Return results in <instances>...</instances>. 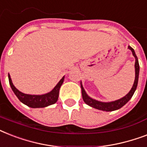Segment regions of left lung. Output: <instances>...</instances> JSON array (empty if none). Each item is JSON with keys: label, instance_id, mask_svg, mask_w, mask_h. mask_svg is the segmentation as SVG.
Masks as SVG:
<instances>
[{"label": "left lung", "instance_id": "1", "mask_svg": "<svg viewBox=\"0 0 147 147\" xmlns=\"http://www.w3.org/2000/svg\"><path fill=\"white\" fill-rule=\"evenodd\" d=\"M128 49L131 50L133 55L135 58V80L133 85L132 88L130 89L128 94H127L124 97L120 98L118 100H114V101H110V102H103L100 100H95L93 99L91 97H89L87 94L86 92L82 86V82H81V88H82V94L83 100L85 101V104L89 105L91 107L96 108L98 110L100 111H116V110L120 109L122 107L123 105H125L130 100V98L134 94L135 91L137 89V84H138V78H139V72H140V65L139 62H138V59L134 52V49H133L132 47L128 46Z\"/></svg>", "mask_w": 147, "mask_h": 147}]
</instances>
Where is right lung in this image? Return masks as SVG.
Wrapping results in <instances>:
<instances>
[{
    "label": "right lung",
    "mask_w": 147,
    "mask_h": 147,
    "mask_svg": "<svg viewBox=\"0 0 147 147\" xmlns=\"http://www.w3.org/2000/svg\"><path fill=\"white\" fill-rule=\"evenodd\" d=\"M8 78H9V83H10L13 92H14L15 95L23 104L32 108H40V107H45L53 105L57 101L60 87L62 86V83L64 82L65 76L62 77V79L58 82L57 85H55V88L51 92L44 94H24L16 88V87L13 84L10 75H8Z\"/></svg>",
    "instance_id": "1"
}]
</instances>
